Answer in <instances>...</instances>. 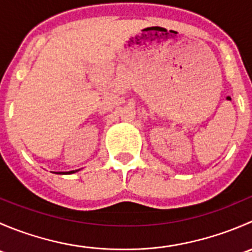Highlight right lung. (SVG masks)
<instances>
[{
	"mask_svg": "<svg viewBox=\"0 0 252 252\" xmlns=\"http://www.w3.org/2000/svg\"><path fill=\"white\" fill-rule=\"evenodd\" d=\"M79 169H77V171H70V172H60V173H63V174H72V173H75V172H78Z\"/></svg>",
	"mask_w": 252,
	"mask_h": 252,
	"instance_id": "1",
	"label": "right lung"
}]
</instances>
